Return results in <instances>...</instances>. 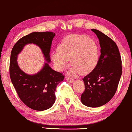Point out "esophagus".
Segmentation results:
<instances>
[{"instance_id": "34e87169", "label": "esophagus", "mask_w": 132, "mask_h": 132, "mask_svg": "<svg viewBox=\"0 0 132 132\" xmlns=\"http://www.w3.org/2000/svg\"><path fill=\"white\" fill-rule=\"evenodd\" d=\"M66 80H67L69 82H73V78H72V77H69V76L66 77Z\"/></svg>"}]
</instances>
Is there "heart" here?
I'll list each match as a JSON object with an SVG mask.
<instances>
[{"instance_id": "1", "label": "heart", "mask_w": 132, "mask_h": 132, "mask_svg": "<svg viewBox=\"0 0 132 132\" xmlns=\"http://www.w3.org/2000/svg\"><path fill=\"white\" fill-rule=\"evenodd\" d=\"M57 51L52 54V59L60 70L65 69L70 60L73 73L86 74L94 69L98 61V45L86 35L66 37L57 47Z\"/></svg>"}]
</instances>
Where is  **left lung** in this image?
<instances>
[{
	"instance_id": "1",
	"label": "left lung",
	"mask_w": 132,
	"mask_h": 132,
	"mask_svg": "<svg viewBox=\"0 0 132 132\" xmlns=\"http://www.w3.org/2000/svg\"><path fill=\"white\" fill-rule=\"evenodd\" d=\"M100 54L94 70L83 78L85 90L81 102L89 107H98L109 102L117 90L122 73V59L117 45L112 38L96 29Z\"/></svg>"
}]
</instances>
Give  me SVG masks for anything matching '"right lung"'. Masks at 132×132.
I'll return each instance as SVG.
<instances>
[{
  "instance_id": "add662e5",
  "label": "right lung",
  "mask_w": 132,
  "mask_h": 132,
  "mask_svg": "<svg viewBox=\"0 0 132 132\" xmlns=\"http://www.w3.org/2000/svg\"><path fill=\"white\" fill-rule=\"evenodd\" d=\"M55 35L51 32H32L20 38L11 52L9 73L12 83L23 103L35 110H45L54 105L56 87L65 76L52 70L47 63L38 73L27 75L19 67L17 55L25 45L33 43L42 49L45 59L49 62L52 42Z\"/></svg>"
}]
</instances>
